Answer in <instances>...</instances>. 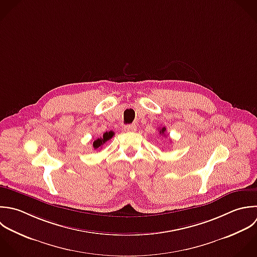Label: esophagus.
Masks as SVG:
<instances>
[{
    "mask_svg": "<svg viewBox=\"0 0 257 257\" xmlns=\"http://www.w3.org/2000/svg\"><path fill=\"white\" fill-rule=\"evenodd\" d=\"M137 126L135 124H130V125H125L124 126V131L126 132H134L136 131Z\"/></svg>",
    "mask_w": 257,
    "mask_h": 257,
    "instance_id": "esophagus-1",
    "label": "esophagus"
}]
</instances>
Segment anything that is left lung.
Listing matches in <instances>:
<instances>
[{
	"label": "left lung",
	"mask_w": 257,
	"mask_h": 257,
	"mask_svg": "<svg viewBox=\"0 0 257 257\" xmlns=\"http://www.w3.org/2000/svg\"><path fill=\"white\" fill-rule=\"evenodd\" d=\"M165 131H166V128H165V127H162V128L159 130V133H160L161 135H162V134L165 135Z\"/></svg>",
	"instance_id": "1"
}]
</instances>
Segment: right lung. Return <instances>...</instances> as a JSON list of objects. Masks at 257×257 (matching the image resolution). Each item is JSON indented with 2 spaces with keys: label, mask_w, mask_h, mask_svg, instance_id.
<instances>
[{
  "label": "right lung",
  "mask_w": 257,
  "mask_h": 257,
  "mask_svg": "<svg viewBox=\"0 0 257 257\" xmlns=\"http://www.w3.org/2000/svg\"><path fill=\"white\" fill-rule=\"evenodd\" d=\"M114 136V132L113 131H107L103 134V137H100L98 139H96L93 142V147L94 149H100L102 148V146L105 144V142H107L108 140H110L112 137Z\"/></svg>",
  "instance_id": "obj_1"
}]
</instances>
